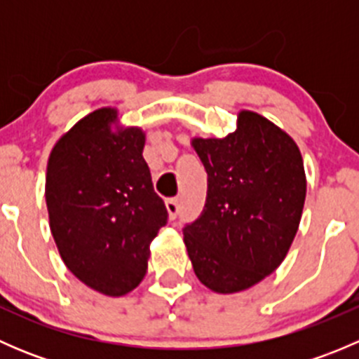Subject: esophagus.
Returning a JSON list of instances; mask_svg holds the SVG:
<instances>
[{
    "label": "esophagus",
    "instance_id": "34e87169",
    "mask_svg": "<svg viewBox=\"0 0 359 359\" xmlns=\"http://www.w3.org/2000/svg\"><path fill=\"white\" fill-rule=\"evenodd\" d=\"M166 210H168V215H170V219H177V215H179V212H180V205H179V198H168V200H166Z\"/></svg>",
    "mask_w": 359,
    "mask_h": 359
}]
</instances>
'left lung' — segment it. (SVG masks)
I'll return each mask as SVG.
<instances>
[{"instance_id":"8db88e82","label":"left lung","mask_w":359,"mask_h":359,"mask_svg":"<svg viewBox=\"0 0 359 359\" xmlns=\"http://www.w3.org/2000/svg\"><path fill=\"white\" fill-rule=\"evenodd\" d=\"M208 175L201 215L182 229L198 280L217 293L247 290L290 248L306 201L297 144L269 119L238 114L224 139H194Z\"/></svg>"}]
</instances>
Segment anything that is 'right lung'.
I'll return each mask as SVG.
<instances>
[{
    "instance_id": "obj_1",
    "label": "right lung",
    "mask_w": 359,
    "mask_h": 359,
    "mask_svg": "<svg viewBox=\"0 0 359 359\" xmlns=\"http://www.w3.org/2000/svg\"><path fill=\"white\" fill-rule=\"evenodd\" d=\"M114 109L93 111L55 144L46 168L50 229L67 269L109 297L147 273L149 245L168 220L142 156L140 128L112 132Z\"/></svg>"
}]
</instances>
